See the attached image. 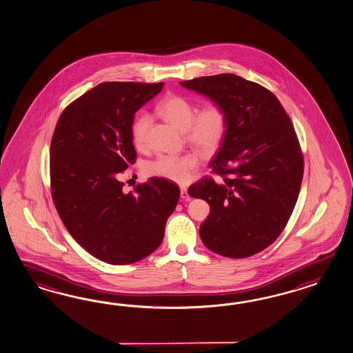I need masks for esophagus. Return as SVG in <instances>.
Instances as JSON below:
<instances>
[{
  "instance_id": "1",
  "label": "esophagus",
  "mask_w": 353,
  "mask_h": 353,
  "mask_svg": "<svg viewBox=\"0 0 353 353\" xmlns=\"http://www.w3.org/2000/svg\"><path fill=\"white\" fill-rule=\"evenodd\" d=\"M180 190H181L182 199H185V201H190V196H189V194H188V188H186V186H181V188H180Z\"/></svg>"
}]
</instances>
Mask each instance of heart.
Segmentation results:
<instances>
[{
  "label": "heart",
  "instance_id": "heart-1",
  "mask_svg": "<svg viewBox=\"0 0 353 353\" xmlns=\"http://www.w3.org/2000/svg\"><path fill=\"white\" fill-rule=\"evenodd\" d=\"M158 114L165 121L185 131L188 141L201 152H216L228 132V115L225 109L217 103L204 105L196 112V106L190 99L182 95H168L157 106ZM152 118L146 113H140L131 125L134 145L143 150L148 146ZM196 155H171L162 154L146 165L150 176L162 177L174 182H185L198 167Z\"/></svg>",
  "mask_w": 353,
  "mask_h": 353
}]
</instances>
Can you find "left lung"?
I'll use <instances>...</instances> for the list:
<instances>
[{
    "mask_svg": "<svg viewBox=\"0 0 353 353\" xmlns=\"http://www.w3.org/2000/svg\"><path fill=\"white\" fill-rule=\"evenodd\" d=\"M180 85L221 105L229 122L210 163L222 180L204 177L188 191L210 204L201 241L223 257L257 254L281 234L301 190L303 155L292 121L271 91L231 73Z\"/></svg>",
    "mask_w": 353,
    "mask_h": 353,
    "instance_id": "left-lung-1",
    "label": "left lung"
}]
</instances>
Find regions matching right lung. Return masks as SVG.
<instances>
[{
  "mask_svg": "<svg viewBox=\"0 0 353 353\" xmlns=\"http://www.w3.org/2000/svg\"><path fill=\"white\" fill-rule=\"evenodd\" d=\"M164 83L104 82L68 105L50 148L52 201L69 234L94 257L130 265L152 254L180 198L176 183L152 177L123 192L118 176L134 164V113Z\"/></svg>",
  "mask_w": 353,
  "mask_h": 353,
  "instance_id": "right-lung-1",
  "label": "right lung"
}]
</instances>
